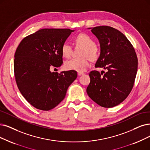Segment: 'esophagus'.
Returning <instances> with one entry per match:
<instances>
[{
  "mask_svg": "<svg viewBox=\"0 0 150 150\" xmlns=\"http://www.w3.org/2000/svg\"><path fill=\"white\" fill-rule=\"evenodd\" d=\"M77 74H78V76H81V75H83V73H81V72H78V73H77Z\"/></svg>",
  "mask_w": 150,
  "mask_h": 150,
  "instance_id": "esophagus-1",
  "label": "esophagus"
}]
</instances>
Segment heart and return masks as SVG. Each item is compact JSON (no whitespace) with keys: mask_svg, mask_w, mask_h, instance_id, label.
I'll list each match as a JSON object with an SVG mask.
<instances>
[{"mask_svg":"<svg viewBox=\"0 0 150 150\" xmlns=\"http://www.w3.org/2000/svg\"><path fill=\"white\" fill-rule=\"evenodd\" d=\"M77 46L82 47L79 56L73 58L64 63V68L67 70H73L78 72L85 71L88 64V59L91 61L97 59L100 56V49L95 44L93 39L86 34H79L74 38ZM62 54L65 58H69L72 52V47L68 43H64L61 48Z\"/></svg>","mask_w":150,"mask_h":150,"instance_id":"obj_1","label":"heart"}]
</instances>
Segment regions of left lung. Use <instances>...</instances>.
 <instances>
[{
	"mask_svg": "<svg viewBox=\"0 0 150 150\" xmlns=\"http://www.w3.org/2000/svg\"><path fill=\"white\" fill-rule=\"evenodd\" d=\"M88 29H91L100 45V55L95 67L108 71L103 76L97 71L90 72L91 82L87 93L98 105L112 108L122 103L133 88L137 57L133 45L117 29L108 26Z\"/></svg>",
	"mask_w": 150,
	"mask_h": 150,
	"instance_id": "obj_1",
	"label": "left lung"
}]
</instances>
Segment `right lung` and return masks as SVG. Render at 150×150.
<instances>
[{"instance_id": "right-lung-1", "label": "right lung", "mask_w": 150, "mask_h": 150, "mask_svg": "<svg viewBox=\"0 0 150 150\" xmlns=\"http://www.w3.org/2000/svg\"><path fill=\"white\" fill-rule=\"evenodd\" d=\"M74 30L42 29L24 38L15 53L14 73L21 93L35 108L49 111L64 98L76 71L52 72L63 64L61 48Z\"/></svg>"}]
</instances>
